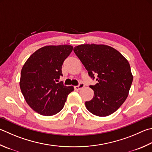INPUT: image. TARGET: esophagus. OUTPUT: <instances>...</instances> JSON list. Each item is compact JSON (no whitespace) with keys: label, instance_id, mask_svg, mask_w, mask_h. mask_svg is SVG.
<instances>
[{"label":"esophagus","instance_id":"1","mask_svg":"<svg viewBox=\"0 0 152 152\" xmlns=\"http://www.w3.org/2000/svg\"><path fill=\"white\" fill-rule=\"evenodd\" d=\"M84 86H85L84 84L82 83V82H81V83H80V84L78 86H74V89L76 90H80L81 88L84 87Z\"/></svg>","mask_w":152,"mask_h":152}]
</instances>
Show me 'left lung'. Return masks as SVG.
Wrapping results in <instances>:
<instances>
[{
  "label": "left lung",
  "instance_id": "left-lung-1",
  "mask_svg": "<svg viewBox=\"0 0 152 152\" xmlns=\"http://www.w3.org/2000/svg\"><path fill=\"white\" fill-rule=\"evenodd\" d=\"M74 52L93 80L90 85L94 92L92 100L86 102L88 111L97 116L113 114L125 102L133 81L130 66L122 54L104 45H81Z\"/></svg>",
  "mask_w": 152,
  "mask_h": 152
}]
</instances>
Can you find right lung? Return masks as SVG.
Here are the masks:
<instances>
[{
  "mask_svg": "<svg viewBox=\"0 0 152 152\" xmlns=\"http://www.w3.org/2000/svg\"><path fill=\"white\" fill-rule=\"evenodd\" d=\"M70 45L46 46L37 50L21 70L20 87L26 102L36 112L53 115L63 108L74 87L58 82L62 66L72 51Z\"/></svg>",
  "mask_w": 152,
  "mask_h": 152,
  "instance_id": "1",
  "label": "right lung"
}]
</instances>
